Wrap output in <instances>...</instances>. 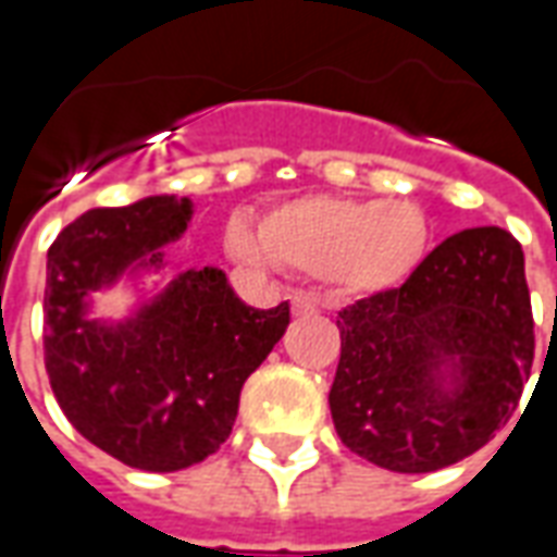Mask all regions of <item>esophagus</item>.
Wrapping results in <instances>:
<instances>
[{
  "label": "esophagus",
  "instance_id": "obj_1",
  "mask_svg": "<svg viewBox=\"0 0 557 557\" xmlns=\"http://www.w3.org/2000/svg\"><path fill=\"white\" fill-rule=\"evenodd\" d=\"M315 313V301L313 298H307V295H295L292 298V315H313Z\"/></svg>",
  "mask_w": 557,
  "mask_h": 557
}]
</instances>
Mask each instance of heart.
Masks as SVG:
<instances>
[{
    "label": "heart",
    "mask_w": 557,
    "mask_h": 557,
    "mask_svg": "<svg viewBox=\"0 0 557 557\" xmlns=\"http://www.w3.org/2000/svg\"><path fill=\"white\" fill-rule=\"evenodd\" d=\"M226 244L247 265H283L367 298L399 289L418 271L430 250V223L414 202L301 196L271 208L262 235L232 220Z\"/></svg>",
    "instance_id": "b5f03b06"
}]
</instances>
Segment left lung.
<instances>
[{
  "mask_svg": "<svg viewBox=\"0 0 557 557\" xmlns=\"http://www.w3.org/2000/svg\"><path fill=\"white\" fill-rule=\"evenodd\" d=\"M327 394L339 442L373 466L426 474L507 423L534 363L525 256L510 232L450 235L399 289L346 307Z\"/></svg>",
  "mask_w": 557,
  "mask_h": 557,
  "instance_id": "obj_1",
  "label": "left lung"
}]
</instances>
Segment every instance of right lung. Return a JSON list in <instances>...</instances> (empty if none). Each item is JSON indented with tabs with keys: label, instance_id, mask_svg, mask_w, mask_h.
<instances>
[{
	"label": "right lung",
	"instance_id": "1",
	"mask_svg": "<svg viewBox=\"0 0 557 557\" xmlns=\"http://www.w3.org/2000/svg\"><path fill=\"white\" fill-rule=\"evenodd\" d=\"M187 196L91 208L47 250L44 363L74 430L143 471H182L230 438L238 397L289 325L256 310L220 268H190L122 322L91 319V292L160 271L190 223Z\"/></svg>",
	"mask_w": 557,
	"mask_h": 557
}]
</instances>
